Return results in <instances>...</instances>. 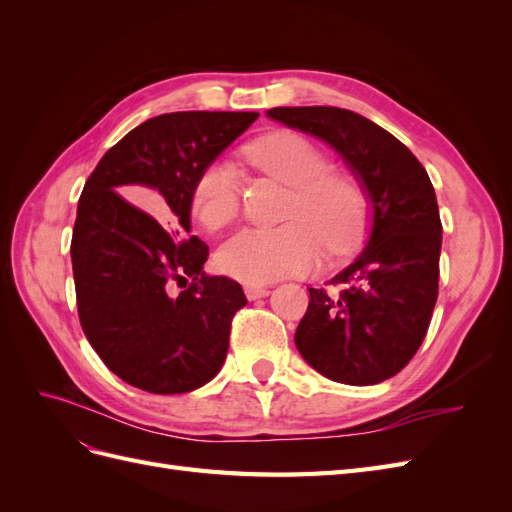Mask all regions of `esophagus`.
<instances>
[{
    "label": "esophagus",
    "instance_id": "esophagus-1",
    "mask_svg": "<svg viewBox=\"0 0 512 512\" xmlns=\"http://www.w3.org/2000/svg\"><path fill=\"white\" fill-rule=\"evenodd\" d=\"M243 290H245V297L250 301L262 299V297H267V294H269L267 286H256V284H247Z\"/></svg>",
    "mask_w": 512,
    "mask_h": 512
}]
</instances>
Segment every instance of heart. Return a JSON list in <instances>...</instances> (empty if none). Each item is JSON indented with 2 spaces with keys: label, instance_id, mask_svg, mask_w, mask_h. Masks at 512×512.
<instances>
[{
  "label": "heart",
  "instance_id": "heart-1",
  "mask_svg": "<svg viewBox=\"0 0 512 512\" xmlns=\"http://www.w3.org/2000/svg\"><path fill=\"white\" fill-rule=\"evenodd\" d=\"M247 160L290 185L282 220L275 228H243L226 239L215 265L241 282H267L288 273H305L320 252L342 254L361 237L365 194L350 175L329 170V158L314 141L292 130L260 136L247 147ZM241 188L235 168L213 160L200 170L192 188L198 222L220 230L237 218Z\"/></svg>",
  "mask_w": 512,
  "mask_h": 512
}]
</instances>
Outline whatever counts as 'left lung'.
I'll return each mask as SVG.
<instances>
[{
	"label": "left lung",
	"instance_id": "obj_1",
	"mask_svg": "<svg viewBox=\"0 0 512 512\" xmlns=\"http://www.w3.org/2000/svg\"><path fill=\"white\" fill-rule=\"evenodd\" d=\"M267 115L335 147L374 209L365 250L324 288H309L294 344L329 380L393 378L421 348L438 301L442 222L427 170L391 132L346 108L277 106Z\"/></svg>",
	"mask_w": 512,
	"mask_h": 512
}]
</instances>
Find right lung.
Here are the masks:
<instances>
[{
  "instance_id": "obj_1",
  "label": "right lung",
  "mask_w": 512,
  "mask_h": 512,
  "mask_svg": "<svg viewBox=\"0 0 512 512\" xmlns=\"http://www.w3.org/2000/svg\"><path fill=\"white\" fill-rule=\"evenodd\" d=\"M256 117L183 111L147 119L85 183L70 245L79 320L104 365L136 389L188 393L224 365L232 318L247 299L235 280L205 273L209 247L190 235L192 188ZM128 187L149 210L116 192Z\"/></svg>"
}]
</instances>
